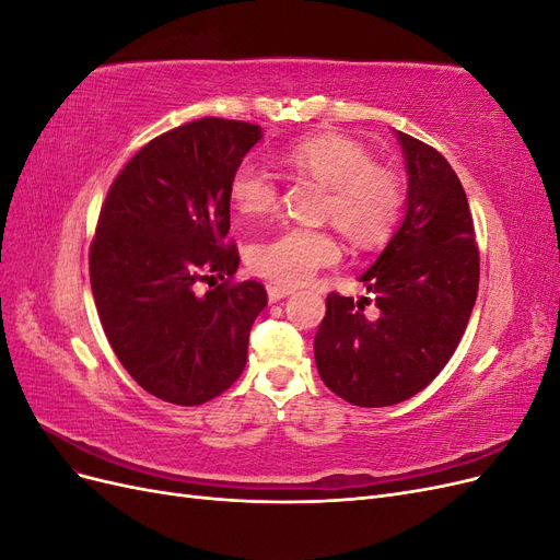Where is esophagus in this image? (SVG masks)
<instances>
[{
  "mask_svg": "<svg viewBox=\"0 0 560 560\" xmlns=\"http://www.w3.org/2000/svg\"><path fill=\"white\" fill-rule=\"evenodd\" d=\"M290 294H292L290 287L268 284V301H270V303H276V301H280V299H284V296H290Z\"/></svg>",
  "mask_w": 560,
  "mask_h": 560,
  "instance_id": "esophagus-1",
  "label": "esophagus"
}]
</instances>
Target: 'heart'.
I'll return each instance as SVG.
<instances>
[{"instance_id":"b5f03b06","label":"heart","mask_w":560,"mask_h":560,"mask_svg":"<svg viewBox=\"0 0 560 560\" xmlns=\"http://www.w3.org/2000/svg\"><path fill=\"white\" fill-rule=\"evenodd\" d=\"M292 173L313 177L327 186L322 214L343 231L358 247L385 243L399 224L406 200V184L393 167L374 163L366 147L343 135L287 144L276 156ZM233 208L243 214H264L278 206L276 175L254 159L235 167L229 182ZM341 257L334 233L327 229L282 226L247 247V264L254 273L280 284H301L315 270Z\"/></svg>"}]
</instances>
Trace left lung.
Returning <instances> with one entry per match:
<instances>
[{"label":"left lung","mask_w":560,"mask_h":560,"mask_svg":"<svg viewBox=\"0 0 560 560\" xmlns=\"http://www.w3.org/2000/svg\"><path fill=\"white\" fill-rule=\"evenodd\" d=\"M409 171L399 231L360 278L374 294L331 292L315 334L325 385L354 406H393L428 387L467 329L479 292V245L460 179L439 151L397 132Z\"/></svg>","instance_id":"8db88e82"}]
</instances>
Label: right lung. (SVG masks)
I'll use <instances>...</instances> for the list:
<instances>
[{"mask_svg":"<svg viewBox=\"0 0 560 560\" xmlns=\"http://www.w3.org/2000/svg\"><path fill=\"white\" fill-rule=\"evenodd\" d=\"M259 138L257 124L217 116L167 130L124 165L100 210L95 308L118 362L163 401L206 404L245 369L268 296L261 282H233L229 182Z\"/></svg>","mask_w":560,"mask_h":560,"instance_id":"obj_1","label":"right lung"}]
</instances>
